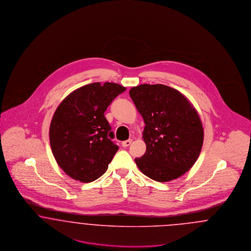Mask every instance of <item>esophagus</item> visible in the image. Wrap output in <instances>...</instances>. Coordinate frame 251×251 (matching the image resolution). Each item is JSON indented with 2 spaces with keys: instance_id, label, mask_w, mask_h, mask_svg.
Masks as SVG:
<instances>
[{
  "instance_id": "34e87169",
  "label": "esophagus",
  "mask_w": 251,
  "mask_h": 251,
  "mask_svg": "<svg viewBox=\"0 0 251 251\" xmlns=\"http://www.w3.org/2000/svg\"><path fill=\"white\" fill-rule=\"evenodd\" d=\"M131 142H132L131 139H128V140H126V141H123V142H122V147L127 148V147H129V146L131 145Z\"/></svg>"
}]
</instances>
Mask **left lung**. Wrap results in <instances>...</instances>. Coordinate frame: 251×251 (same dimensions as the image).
<instances>
[{
  "instance_id": "8db88e82",
  "label": "left lung",
  "mask_w": 251,
  "mask_h": 251,
  "mask_svg": "<svg viewBox=\"0 0 251 251\" xmlns=\"http://www.w3.org/2000/svg\"><path fill=\"white\" fill-rule=\"evenodd\" d=\"M146 124L142 157L134 161L151 179L167 182L187 172L202 148V124L197 110L179 91L165 84H140L130 90Z\"/></svg>"
}]
</instances>
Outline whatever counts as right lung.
<instances>
[{"label": "right lung", "instance_id": "1", "mask_svg": "<svg viewBox=\"0 0 251 251\" xmlns=\"http://www.w3.org/2000/svg\"><path fill=\"white\" fill-rule=\"evenodd\" d=\"M126 87L115 83L86 84L67 96L50 126L52 154L72 179L90 182L107 170L119 146L104 112Z\"/></svg>", "mask_w": 251, "mask_h": 251}]
</instances>
